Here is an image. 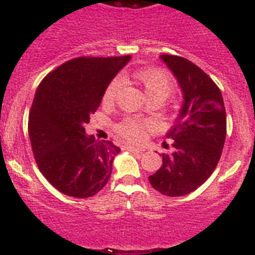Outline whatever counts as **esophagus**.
I'll return each mask as SVG.
<instances>
[{"label":"esophagus","instance_id":"obj_1","mask_svg":"<svg viewBox=\"0 0 255 255\" xmlns=\"http://www.w3.org/2000/svg\"><path fill=\"white\" fill-rule=\"evenodd\" d=\"M128 149H129V151L131 152H133V153H141V152L144 151L143 148H136V147H131V145H129V147H127Z\"/></svg>","mask_w":255,"mask_h":255}]
</instances>
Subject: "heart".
Here are the masks:
<instances>
[{
	"label": "heart",
	"instance_id": "heart-1",
	"mask_svg": "<svg viewBox=\"0 0 255 255\" xmlns=\"http://www.w3.org/2000/svg\"><path fill=\"white\" fill-rule=\"evenodd\" d=\"M132 77L143 87L149 100L160 99L163 102L173 90V81L169 74L163 69H157V67L140 69L132 74ZM120 86H122V81L119 78H115L108 83L103 94L104 103H112L115 100ZM147 127L148 122L145 120L129 118V119H124L122 123L116 126V132L124 140L131 141V143H137L140 140H143L144 132Z\"/></svg>",
	"mask_w": 255,
	"mask_h": 255
}]
</instances>
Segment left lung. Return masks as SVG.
<instances>
[{
  "label": "left lung",
  "instance_id": "1",
  "mask_svg": "<svg viewBox=\"0 0 255 255\" xmlns=\"http://www.w3.org/2000/svg\"><path fill=\"white\" fill-rule=\"evenodd\" d=\"M182 91L184 103L167 133L172 153L149 176L157 192L178 197L193 192L210 177L221 157L226 137V112L221 91L198 66L177 55H161Z\"/></svg>",
  "mask_w": 255,
  "mask_h": 255
}]
</instances>
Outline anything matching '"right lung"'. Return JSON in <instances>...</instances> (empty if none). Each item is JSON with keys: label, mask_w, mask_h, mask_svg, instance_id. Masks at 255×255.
I'll list each match as a JSON object with an SVG mask.
<instances>
[{"label": "right lung", "mask_w": 255, "mask_h": 255, "mask_svg": "<svg viewBox=\"0 0 255 255\" xmlns=\"http://www.w3.org/2000/svg\"><path fill=\"white\" fill-rule=\"evenodd\" d=\"M129 59L74 58L38 86L29 114L31 149L41 173L61 193L87 198L107 184L120 148L87 136L85 126L108 83Z\"/></svg>", "instance_id": "right-lung-1"}]
</instances>
